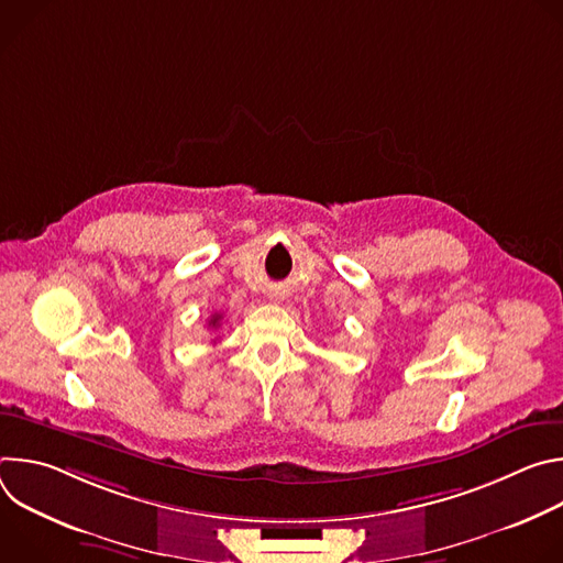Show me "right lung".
Masks as SVG:
<instances>
[{
  "label": "right lung",
  "mask_w": 563,
  "mask_h": 563,
  "mask_svg": "<svg viewBox=\"0 0 563 563\" xmlns=\"http://www.w3.org/2000/svg\"><path fill=\"white\" fill-rule=\"evenodd\" d=\"M220 318H222L220 313H213L211 320H209V328H218V325H220Z\"/></svg>",
  "instance_id": "1"
}]
</instances>
